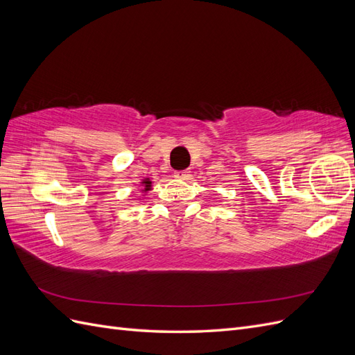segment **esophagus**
Returning <instances> with one entry per match:
<instances>
[{
  "label": "esophagus",
  "instance_id": "34e87169",
  "mask_svg": "<svg viewBox=\"0 0 355 355\" xmlns=\"http://www.w3.org/2000/svg\"><path fill=\"white\" fill-rule=\"evenodd\" d=\"M189 173H191L189 170H179V171H175V178L187 179V178H189Z\"/></svg>",
  "mask_w": 355,
  "mask_h": 355
}]
</instances>
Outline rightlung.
Segmentation results:
<instances>
[{
    "mask_svg": "<svg viewBox=\"0 0 355 355\" xmlns=\"http://www.w3.org/2000/svg\"><path fill=\"white\" fill-rule=\"evenodd\" d=\"M144 184H145V189L148 191L149 188H151V182H149V179H146L145 182H144Z\"/></svg>",
    "mask_w": 355,
    "mask_h": 355,
    "instance_id": "right-lung-1",
    "label": "right lung"
}]
</instances>
